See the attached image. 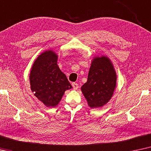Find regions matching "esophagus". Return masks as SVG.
<instances>
[{"label": "esophagus", "instance_id": "34e87169", "mask_svg": "<svg viewBox=\"0 0 151 151\" xmlns=\"http://www.w3.org/2000/svg\"><path fill=\"white\" fill-rule=\"evenodd\" d=\"M72 87H73V89L75 90H77L78 88H79V86H78V84L77 83H72Z\"/></svg>", "mask_w": 151, "mask_h": 151}]
</instances>
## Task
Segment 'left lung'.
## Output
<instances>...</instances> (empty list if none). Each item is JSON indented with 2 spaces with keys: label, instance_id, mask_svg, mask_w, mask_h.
<instances>
[{
  "label": "left lung",
  "instance_id": "8db88e82",
  "mask_svg": "<svg viewBox=\"0 0 151 151\" xmlns=\"http://www.w3.org/2000/svg\"><path fill=\"white\" fill-rule=\"evenodd\" d=\"M116 86V74L107 56L97 55L92 60L87 82L81 90L90 108H99L111 99Z\"/></svg>",
  "mask_w": 151,
  "mask_h": 151
}]
</instances>
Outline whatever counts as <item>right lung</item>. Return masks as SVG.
I'll return each instance as SVG.
<instances>
[{
    "label": "right lung",
    "instance_id": "add662e5",
    "mask_svg": "<svg viewBox=\"0 0 151 151\" xmlns=\"http://www.w3.org/2000/svg\"><path fill=\"white\" fill-rule=\"evenodd\" d=\"M58 58L53 50H45L36 59L29 72L30 89L47 108L57 106L66 90L72 88L58 66Z\"/></svg>",
    "mask_w": 151,
    "mask_h": 151
}]
</instances>
